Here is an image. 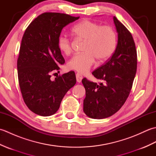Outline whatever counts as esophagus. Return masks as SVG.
<instances>
[{
  "label": "esophagus",
  "instance_id": "34e87169",
  "mask_svg": "<svg viewBox=\"0 0 156 156\" xmlns=\"http://www.w3.org/2000/svg\"><path fill=\"white\" fill-rule=\"evenodd\" d=\"M76 76V80H77V82L80 83V82L82 81V78H83V76H82L80 74H79V73H77Z\"/></svg>",
  "mask_w": 156,
  "mask_h": 156
}]
</instances>
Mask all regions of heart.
<instances>
[{
	"label": "heart",
	"mask_w": 156,
	"mask_h": 156,
	"mask_svg": "<svg viewBox=\"0 0 156 156\" xmlns=\"http://www.w3.org/2000/svg\"><path fill=\"white\" fill-rule=\"evenodd\" d=\"M74 34L82 40L84 53L76 54L69 59V69L82 74L87 73L95 62L107 59L114 52L117 42L115 29L111 25H101L89 20H83L72 29ZM58 46L63 54L68 55L72 51L71 41L66 35H62L58 39Z\"/></svg>",
	"instance_id": "heart-1"
}]
</instances>
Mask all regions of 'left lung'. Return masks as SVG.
I'll list each match as a JSON object with an SVG mask.
<instances>
[{
	"mask_svg": "<svg viewBox=\"0 0 156 156\" xmlns=\"http://www.w3.org/2000/svg\"><path fill=\"white\" fill-rule=\"evenodd\" d=\"M113 21L118 34L117 48L111 58L92 72L103 82L98 84L86 78L82 80L86 90L83 110L92 119L109 117L122 107L137 71V51L132 35L115 16Z\"/></svg>",
	"mask_w": 156,
	"mask_h": 156,
	"instance_id": "8db88e82",
	"label": "left lung"
}]
</instances>
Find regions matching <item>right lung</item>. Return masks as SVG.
Masks as SVG:
<instances>
[{
  "instance_id": "add662e5",
  "label": "right lung",
  "mask_w": 156,
  "mask_h": 156,
  "mask_svg": "<svg viewBox=\"0 0 156 156\" xmlns=\"http://www.w3.org/2000/svg\"><path fill=\"white\" fill-rule=\"evenodd\" d=\"M78 19L64 13H42L23 36L17 59L19 84L25 105L38 115L55 114L66 92L76 84L73 71L54 80L50 78L52 73L59 72V65L65 63L58 46L62 29Z\"/></svg>"
}]
</instances>
